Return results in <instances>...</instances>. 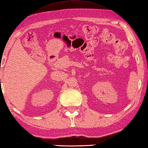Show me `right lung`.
Returning a JSON list of instances; mask_svg holds the SVG:
<instances>
[{
	"instance_id": "obj_1",
	"label": "right lung",
	"mask_w": 148,
	"mask_h": 148,
	"mask_svg": "<svg viewBox=\"0 0 148 148\" xmlns=\"http://www.w3.org/2000/svg\"><path fill=\"white\" fill-rule=\"evenodd\" d=\"M0 69H1V68H0ZM0 82H1V81H0Z\"/></svg>"
}]
</instances>
